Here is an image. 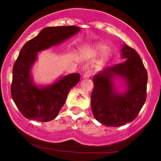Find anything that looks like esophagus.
<instances>
[{
	"mask_svg": "<svg viewBox=\"0 0 161 161\" xmlns=\"http://www.w3.org/2000/svg\"><path fill=\"white\" fill-rule=\"evenodd\" d=\"M92 75V70H87L85 72H84L83 75H82V77L85 79V78H90L91 75Z\"/></svg>",
	"mask_w": 161,
	"mask_h": 161,
	"instance_id": "obj_1",
	"label": "esophagus"
}]
</instances>
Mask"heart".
Instances as JSON below:
<instances>
[{
  "instance_id": "obj_1",
  "label": "heart",
  "mask_w": 161,
  "mask_h": 161,
  "mask_svg": "<svg viewBox=\"0 0 161 161\" xmlns=\"http://www.w3.org/2000/svg\"><path fill=\"white\" fill-rule=\"evenodd\" d=\"M90 51L92 54H98V53H100L103 52V57L104 59H108L111 55V50L108 49L106 45L101 43L94 44L90 49Z\"/></svg>"
}]
</instances>
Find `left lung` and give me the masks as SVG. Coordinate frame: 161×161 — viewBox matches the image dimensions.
Instances as JSON below:
<instances>
[{"instance_id":"1","label":"left lung","mask_w":161,"mask_h":161,"mask_svg":"<svg viewBox=\"0 0 161 161\" xmlns=\"http://www.w3.org/2000/svg\"><path fill=\"white\" fill-rule=\"evenodd\" d=\"M124 61L108 67L93 77L91 109L96 120L106 126L118 127L132 121L145 103L148 76L139 53L122 45ZM118 77L125 82L126 90L120 93L113 85Z\"/></svg>"}]
</instances>
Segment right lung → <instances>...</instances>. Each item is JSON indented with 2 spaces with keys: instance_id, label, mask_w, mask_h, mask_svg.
<instances>
[{
  "instance_id": "add662e5",
  "label": "right lung",
  "mask_w": 161,
  "mask_h": 161,
  "mask_svg": "<svg viewBox=\"0 0 161 161\" xmlns=\"http://www.w3.org/2000/svg\"><path fill=\"white\" fill-rule=\"evenodd\" d=\"M80 31L75 25L47 27L22 47L12 71L11 97L21 113L28 119L50 121L58 116L68 94L80 80L79 73L60 78L53 84L37 86L31 75L37 53L60 44Z\"/></svg>"
}]
</instances>
